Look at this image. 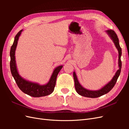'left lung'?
<instances>
[{"instance_id":"1","label":"left lung","mask_w":129,"mask_h":129,"mask_svg":"<svg viewBox=\"0 0 129 129\" xmlns=\"http://www.w3.org/2000/svg\"><path fill=\"white\" fill-rule=\"evenodd\" d=\"M105 32L108 34L109 37L110 38L113 42L114 43L115 47L118 51L119 69L117 71L115 75L112 77L111 80L110 82H109L107 84H105L102 88H101L99 90H88L83 87V86H82L81 84L80 83L79 80L77 79L75 72H74L73 76L74 82H75V88L76 89V91L79 95L82 96L89 97V98H97V97H99L106 94V93L110 91L113 88V87H114V85H115L117 82V80L118 78L120 75L121 68H122V62H121L120 59L121 56H122V48H120L119 45V39L117 36V34L114 32V30L111 29L107 30H105Z\"/></svg>"}]
</instances>
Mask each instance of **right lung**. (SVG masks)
Listing matches in <instances>:
<instances>
[{
	"label": "right lung",
	"mask_w": 129,
	"mask_h": 129,
	"mask_svg": "<svg viewBox=\"0 0 129 129\" xmlns=\"http://www.w3.org/2000/svg\"><path fill=\"white\" fill-rule=\"evenodd\" d=\"M22 31L23 29H21L15 36L13 44L11 46L10 50V69L12 75L19 89L26 94L34 97H40L49 95L54 91L57 76L63 67V66H59L54 69L49 81L46 84L41 85L38 83L26 80L22 77L18 71L15 53L19 37L20 36Z\"/></svg>",
	"instance_id": "right-lung-1"
}]
</instances>
